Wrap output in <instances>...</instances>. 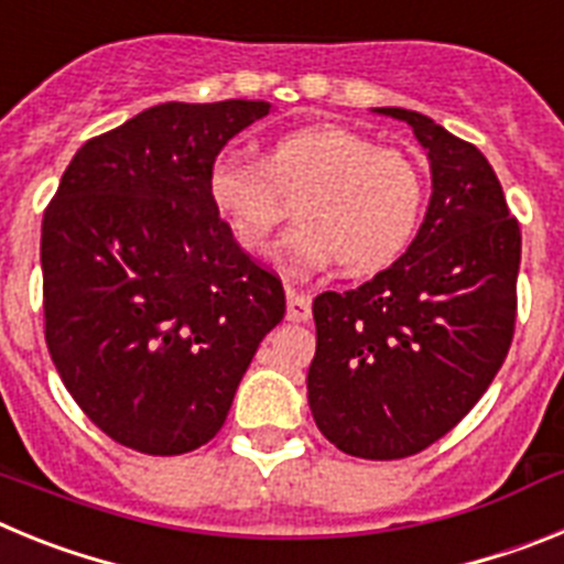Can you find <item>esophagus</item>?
<instances>
[{"instance_id": "1", "label": "esophagus", "mask_w": 564, "mask_h": 564, "mask_svg": "<svg viewBox=\"0 0 564 564\" xmlns=\"http://www.w3.org/2000/svg\"><path fill=\"white\" fill-rule=\"evenodd\" d=\"M288 318L291 322H307L311 318V299L305 293L288 288Z\"/></svg>"}]
</instances>
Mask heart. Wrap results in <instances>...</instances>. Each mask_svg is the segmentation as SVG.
<instances>
[{
	"label": "heart",
	"instance_id": "b5f03b06",
	"mask_svg": "<svg viewBox=\"0 0 564 564\" xmlns=\"http://www.w3.org/2000/svg\"><path fill=\"white\" fill-rule=\"evenodd\" d=\"M206 194L231 237L268 253L279 223L299 200L302 223L282 239L293 265L341 262L352 276L390 268L406 253L426 208V174L410 152L378 147L341 123L279 134L265 161L223 152L208 166Z\"/></svg>",
	"mask_w": 564,
	"mask_h": 564
}]
</instances>
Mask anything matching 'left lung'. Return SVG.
<instances>
[{"label": "left lung", "instance_id": "obj_1", "mask_svg": "<svg viewBox=\"0 0 564 564\" xmlns=\"http://www.w3.org/2000/svg\"><path fill=\"white\" fill-rule=\"evenodd\" d=\"M432 197L398 262L356 291L313 302V421L344 455L398 460L441 441L506 361L517 318L520 226L482 152L412 109Z\"/></svg>", "mask_w": 564, "mask_h": 564}]
</instances>
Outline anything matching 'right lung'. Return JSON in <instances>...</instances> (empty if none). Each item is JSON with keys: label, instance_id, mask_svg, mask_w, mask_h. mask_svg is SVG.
I'll use <instances>...</instances> for the list:
<instances>
[{"label": "right lung", "instance_id": "add662e5", "mask_svg": "<svg viewBox=\"0 0 564 564\" xmlns=\"http://www.w3.org/2000/svg\"><path fill=\"white\" fill-rule=\"evenodd\" d=\"M268 101H169L84 143L42 223L44 338L98 430L183 455L226 423L285 291L208 203L220 149Z\"/></svg>", "mask_w": 564, "mask_h": 564}]
</instances>
